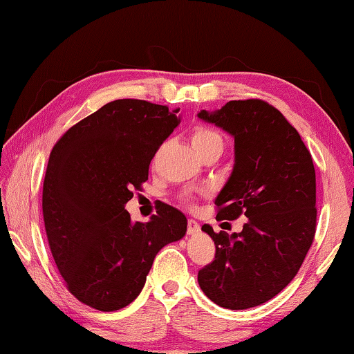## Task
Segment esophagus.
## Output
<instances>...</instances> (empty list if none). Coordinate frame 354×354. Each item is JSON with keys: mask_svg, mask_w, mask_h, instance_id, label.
I'll return each instance as SVG.
<instances>
[{"mask_svg": "<svg viewBox=\"0 0 354 354\" xmlns=\"http://www.w3.org/2000/svg\"><path fill=\"white\" fill-rule=\"evenodd\" d=\"M198 232H200V225L196 223L195 220L189 218V220H187V234L195 236V234H198Z\"/></svg>", "mask_w": 354, "mask_h": 354, "instance_id": "esophagus-1", "label": "esophagus"}]
</instances>
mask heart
Masks as SVG:
<instances>
[{"label": "heart", "instance_id": "1", "mask_svg": "<svg viewBox=\"0 0 354 354\" xmlns=\"http://www.w3.org/2000/svg\"><path fill=\"white\" fill-rule=\"evenodd\" d=\"M192 143H194L195 149H201L207 145H214V143H221L223 145V139H221V136L215 129L198 127L195 128L194 134H192Z\"/></svg>", "mask_w": 354, "mask_h": 354}]
</instances>
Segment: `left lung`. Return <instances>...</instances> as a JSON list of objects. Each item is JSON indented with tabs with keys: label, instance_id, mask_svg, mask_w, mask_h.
Returning a JSON list of instances; mask_svg holds the SVG:
<instances>
[{
	"label": "left lung",
	"instance_id": "8db88e82",
	"mask_svg": "<svg viewBox=\"0 0 354 354\" xmlns=\"http://www.w3.org/2000/svg\"><path fill=\"white\" fill-rule=\"evenodd\" d=\"M198 117L234 137L236 164L215 200V218H248L231 236L203 225L215 257L198 272V284L221 308L259 306L295 278L314 242L313 156L283 113L263 100H234Z\"/></svg>",
	"mask_w": 354,
	"mask_h": 354
}]
</instances>
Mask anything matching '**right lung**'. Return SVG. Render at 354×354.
<instances>
[{
  "label": "right lung",
  "mask_w": 354,
  "mask_h": 354,
  "mask_svg": "<svg viewBox=\"0 0 354 354\" xmlns=\"http://www.w3.org/2000/svg\"><path fill=\"white\" fill-rule=\"evenodd\" d=\"M178 112L111 101L51 149L41 192L48 245L67 289L87 306L112 313L133 303L158 251L185 234L187 218L165 203L145 223H133L124 209L179 124Z\"/></svg>",
  "instance_id": "obj_1"
}]
</instances>
